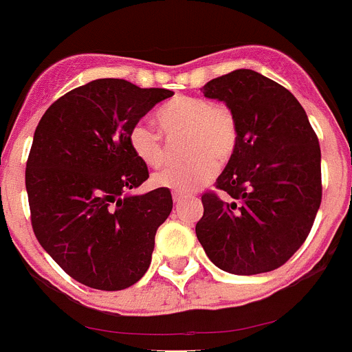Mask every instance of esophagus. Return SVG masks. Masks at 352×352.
I'll return each mask as SVG.
<instances>
[{"mask_svg":"<svg viewBox=\"0 0 352 352\" xmlns=\"http://www.w3.org/2000/svg\"><path fill=\"white\" fill-rule=\"evenodd\" d=\"M172 197H173V203H177V204H179V203H182V201L184 199H186V194H182V192H177V190H175V192H173L172 194Z\"/></svg>","mask_w":352,"mask_h":352,"instance_id":"34e87169","label":"esophagus"}]
</instances>
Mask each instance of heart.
I'll return each instance as SVG.
<instances>
[{
	"instance_id": "heart-1",
	"label": "heart",
	"mask_w": 352,
	"mask_h": 352,
	"mask_svg": "<svg viewBox=\"0 0 352 352\" xmlns=\"http://www.w3.org/2000/svg\"><path fill=\"white\" fill-rule=\"evenodd\" d=\"M158 125L168 139L184 134L182 153L189 158L160 170L153 182L158 187L190 192L210 182L217 173V162L225 163L237 146V122L230 108L210 100L182 96L156 115ZM132 153L148 166L163 165L165 139L148 122H135L129 131Z\"/></svg>"
}]
</instances>
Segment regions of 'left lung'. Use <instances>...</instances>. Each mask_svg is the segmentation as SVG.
I'll return each mask as SVG.
<instances>
[{
  "mask_svg": "<svg viewBox=\"0 0 352 352\" xmlns=\"http://www.w3.org/2000/svg\"><path fill=\"white\" fill-rule=\"evenodd\" d=\"M237 122V146L204 192L197 241L223 272L256 275L282 267L302 245L322 203V153L308 115L284 85L248 68L203 87Z\"/></svg>",
  "mask_w": 352,
  "mask_h": 352,
  "instance_id": "1",
  "label": "left lung"
}]
</instances>
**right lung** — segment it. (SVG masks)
<instances>
[{
	"mask_svg": "<svg viewBox=\"0 0 352 352\" xmlns=\"http://www.w3.org/2000/svg\"><path fill=\"white\" fill-rule=\"evenodd\" d=\"M172 96L98 78L54 101L36 127L25 168L34 234L87 287L122 291L148 272L173 201L166 187L132 194L149 172L132 153L129 131Z\"/></svg>",
	"mask_w": 352,
	"mask_h": 352,
	"instance_id": "obj_1",
	"label": "right lung"
}]
</instances>
